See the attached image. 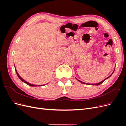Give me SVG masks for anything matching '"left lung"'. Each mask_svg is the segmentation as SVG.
I'll return each instance as SVG.
<instances>
[{
	"label": "left lung",
	"instance_id": "8db88e82",
	"mask_svg": "<svg viewBox=\"0 0 126 126\" xmlns=\"http://www.w3.org/2000/svg\"><path fill=\"white\" fill-rule=\"evenodd\" d=\"M114 70H115V69H114ZM114 70H113V71L112 72V73L111 74V75H110L109 76V77H108L107 78H106V79H105L104 80H103L102 81H101V82H99V83H85V82H82V81H80V80H79L78 79H77V78H76V79H77V80H78L80 82H81V83H83V84H86V85H95V86H98V85H100V84H101V83L103 82H104V81H105L106 80V79H108L110 77V76H111L112 75V74L113 73V72H114Z\"/></svg>",
	"mask_w": 126,
	"mask_h": 126
}]
</instances>
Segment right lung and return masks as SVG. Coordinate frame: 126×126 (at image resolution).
<instances>
[{
	"mask_svg": "<svg viewBox=\"0 0 126 126\" xmlns=\"http://www.w3.org/2000/svg\"><path fill=\"white\" fill-rule=\"evenodd\" d=\"M15 71H16V74H17V76H18V77H19V78L23 82H24V83H26V84H27L28 85H29V86H32V87H38V86H45V85H32V84H31V83H29V82H27V81H26L24 79H22L20 76L19 75V74H18V73L17 72V70H16V68H15ZM45 85H46V84H45Z\"/></svg>",
	"mask_w": 126,
	"mask_h": 126,
	"instance_id": "right-lung-1",
	"label": "right lung"
}]
</instances>
